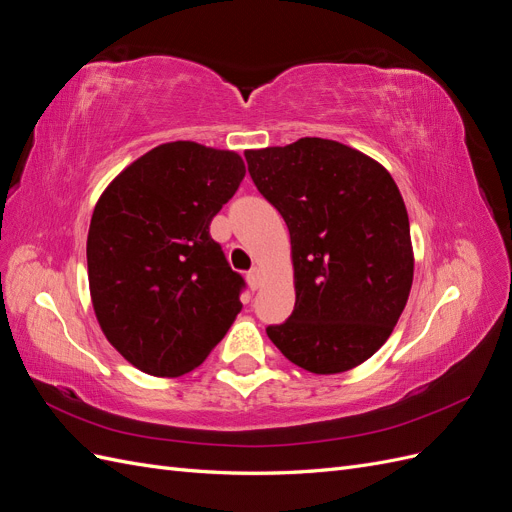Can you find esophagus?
I'll list each match as a JSON object with an SVG mask.
<instances>
[{"mask_svg":"<svg viewBox=\"0 0 512 512\" xmlns=\"http://www.w3.org/2000/svg\"><path fill=\"white\" fill-rule=\"evenodd\" d=\"M262 280H265V277H262L260 269H252L250 273H247V284H250L252 290H258L262 286Z\"/></svg>","mask_w":512,"mask_h":512,"instance_id":"1","label":"esophagus"}]
</instances>
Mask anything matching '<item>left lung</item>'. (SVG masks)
I'll return each instance as SVG.
<instances>
[{
    "label": "left lung",
    "instance_id": "8db88e82",
    "mask_svg": "<svg viewBox=\"0 0 512 512\" xmlns=\"http://www.w3.org/2000/svg\"><path fill=\"white\" fill-rule=\"evenodd\" d=\"M258 192L290 232L294 312L267 335L312 374L374 356L404 312L414 252L404 198L374 158L329 138L245 151Z\"/></svg>",
    "mask_w": 512,
    "mask_h": 512
}]
</instances>
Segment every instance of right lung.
I'll use <instances>...</instances> for the list:
<instances>
[{"label":"right lung","instance_id":"add662e5","mask_svg":"<svg viewBox=\"0 0 512 512\" xmlns=\"http://www.w3.org/2000/svg\"><path fill=\"white\" fill-rule=\"evenodd\" d=\"M243 177L237 151L175 141L123 168L98 198L87 235L91 305L108 344L149 376L196 369L241 312L243 277L209 224Z\"/></svg>","mask_w":512,"mask_h":512}]
</instances>
